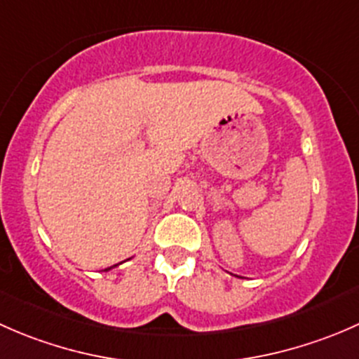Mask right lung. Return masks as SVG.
<instances>
[{"mask_svg":"<svg viewBox=\"0 0 359 359\" xmlns=\"http://www.w3.org/2000/svg\"><path fill=\"white\" fill-rule=\"evenodd\" d=\"M112 267H114V266H112ZM109 269H111V267H107V269H106V271H109Z\"/></svg>","mask_w":359,"mask_h":359,"instance_id":"obj_1","label":"right lung"}]
</instances>
